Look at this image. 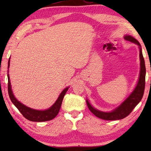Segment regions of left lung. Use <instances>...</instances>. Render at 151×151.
I'll return each instance as SVG.
<instances>
[{
    "label": "left lung",
    "instance_id": "left-lung-1",
    "mask_svg": "<svg viewBox=\"0 0 151 151\" xmlns=\"http://www.w3.org/2000/svg\"><path fill=\"white\" fill-rule=\"evenodd\" d=\"M124 39L134 42L139 46L140 48V71L139 79L138 81L137 85L134 88L133 92L131 94L128 98L120 105L118 108L111 112H104L99 111L92 106L88 101H86V104L88 109L93 114L99 118L106 120V121H114V120H120L125 118L132 111L141 99L144 94L145 87V75H146V68H145V59L143 58L141 47L140 43L137 40H136L131 36L127 35L124 37Z\"/></svg>",
    "mask_w": 151,
    "mask_h": 151
}]
</instances>
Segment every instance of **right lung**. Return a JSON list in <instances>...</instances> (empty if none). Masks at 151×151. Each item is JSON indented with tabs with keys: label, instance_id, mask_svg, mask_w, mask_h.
Returning <instances> with one entry per match:
<instances>
[{
	"label": "right lung",
	"instance_id": "obj_1",
	"mask_svg": "<svg viewBox=\"0 0 151 151\" xmlns=\"http://www.w3.org/2000/svg\"><path fill=\"white\" fill-rule=\"evenodd\" d=\"M10 66V60H9L8 63V68ZM8 91H9V95L10 99L12 101V103L14 104V106L19 109V111L20 112L24 118L29 120L30 121L33 122H43V121H50L57 116L60 111L61 104H62V102L63 100L64 96H65L66 91H68V87L64 89L62 93H60V96H58L57 101L55 103L50 107V109L45 111H37V110H35L29 108V107L26 106L24 104H22L19 101H18L14 96L13 95L12 90H11V82H10L9 75H8Z\"/></svg>",
	"mask_w": 151,
	"mask_h": 151
}]
</instances>
